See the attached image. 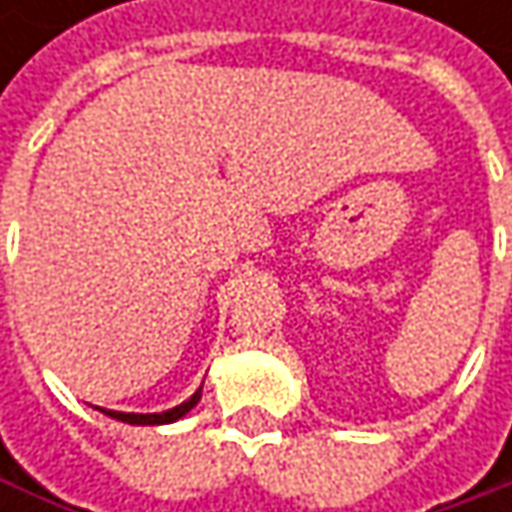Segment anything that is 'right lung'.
Instances as JSON below:
<instances>
[{
  "label": "right lung",
  "mask_w": 512,
  "mask_h": 512,
  "mask_svg": "<svg viewBox=\"0 0 512 512\" xmlns=\"http://www.w3.org/2000/svg\"><path fill=\"white\" fill-rule=\"evenodd\" d=\"M201 400V388L189 397V400H183L180 406H174V409H165V412H148V415H142V412H115V409H100L103 415H109V418H115V421H124V424H133V427H156V424H171V421H180L195 403Z\"/></svg>",
  "instance_id": "1"
}]
</instances>
